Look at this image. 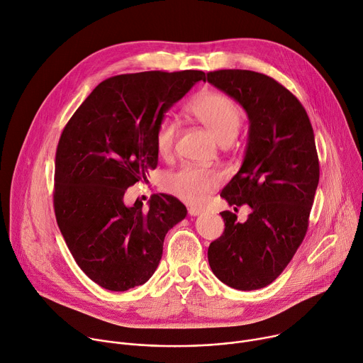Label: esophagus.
I'll list each match as a JSON object with an SVG mask.
<instances>
[{
  "label": "esophagus",
  "mask_w": 363,
  "mask_h": 363,
  "mask_svg": "<svg viewBox=\"0 0 363 363\" xmlns=\"http://www.w3.org/2000/svg\"><path fill=\"white\" fill-rule=\"evenodd\" d=\"M203 213L201 207H188V214L189 216H199Z\"/></svg>",
  "instance_id": "esophagus-1"
}]
</instances>
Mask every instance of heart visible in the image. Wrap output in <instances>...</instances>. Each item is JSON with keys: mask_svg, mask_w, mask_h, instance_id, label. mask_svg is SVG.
I'll list each match as a JSON object with an SVG mask.
<instances>
[{"mask_svg": "<svg viewBox=\"0 0 363 363\" xmlns=\"http://www.w3.org/2000/svg\"><path fill=\"white\" fill-rule=\"evenodd\" d=\"M189 114L204 125L220 143H232L239 135L243 114L232 98L216 91L196 96L188 108ZM178 123L174 118H163L156 128L155 147L160 157L168 159L174 153L178 138ZM220 184V175L211 169L182 167L163 178V188L188 204H201L208 192Z\"/></svg>", "mask_w": 363, "mask_h": 363, "instance_id": "heart-1", "label": "heart"}]
</instances>
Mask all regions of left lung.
<instances>
[{
	"mask_svg": "<svg viewBox=\"0 0 363 363\" xmlns=\"http://www.w3.org/2000/svg\"><path fill=\"white\" fill-rule=\"evenodd\" d=\"M207 81L247 114L243 163L220 195L252 208L245 223L220 213L225 227L208 247V263L225 285L259 289L282 274L306 238L320 178L314 131L296 96L268 75L221 69Z\"/></svg>",
	"mask_w": 363,
	"mask_h": 363,
	"instance_id": "1",
	"label": "left lung"
}]
</instances>
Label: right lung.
Masks as SVG:
<instances>
[{
  "mask_svg": "<svg viewBox=\"0 0 363 363\" xmlns=\"http://www.w3.org/2000/svg\"><path fill=\"white\" fill-rule=\"evenodd\" d=\"M203 71H149L96 85L65 125L55 160L53 207L78 267L100 286L127 291L149 281L169 230L186 216L168 194L149 208L124 204L128 186L157 164V124Z\"/></svg>",
  "mask_w": 363,
  "mask_h": 363,
  "instance_id": "1",
  "label": "right lung"
}]
</instances>
